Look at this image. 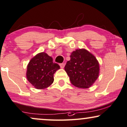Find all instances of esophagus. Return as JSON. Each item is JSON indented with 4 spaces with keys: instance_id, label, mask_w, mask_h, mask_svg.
<instances>
[{
    "instance_id": "1",
    "label": "esophagus",
    "mask_w": 127,
    "mask_h": 127,
    "mask_svg": "<svg viewBox=\"0 0 127 127\" xmlns=\"http://www.w3.org/2000/svg\"><path fill=\"white\" fill-rule=\"evenodd\" d=\"M60 66L62 68H63L65 66V64L64 63H61V64H60Z\"/></svg>"
}]
</instances>
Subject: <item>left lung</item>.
<instances>
[{
	"label": "left lung",
	"mask_w": 127,
	"mask_h": 127,
	"mask_svg": "<svg viewBox=\"0 0 127 127\" xmlns=\"http://www.w3.org/2000/svg\"><path fill=\"white\" fill-rule=\"evenodd\" d=\"M64 70L72 85L79 88H88L99 76V65L95 57L87 50L77 49L70 56Z\"/></svg>",
	"instance_id": "1"
}]
</instances>
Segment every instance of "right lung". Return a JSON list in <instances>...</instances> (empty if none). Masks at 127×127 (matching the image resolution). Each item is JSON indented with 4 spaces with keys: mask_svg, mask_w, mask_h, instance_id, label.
Returning a JSON list of instances; mask_svg holds the SVG:
<instances>
[{
    "mask_svg": "<svg viewBox=\"0 0 127 127\" xmlns=\"http://www.w3.org/2000/svg\"><path fill=\"white\" fill-rule=\"evenodd\" d=\"M60 68L58 64L53 62V59L42 52L33 57L27 66V78L35 88L42 89L53 83V75Z\"/></svg>",
    "mask_w": 127,
    "mask_h": 127,
    "instance_id": "right-lung-1",
    "label": "right lung"
}]
</instances>
